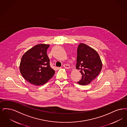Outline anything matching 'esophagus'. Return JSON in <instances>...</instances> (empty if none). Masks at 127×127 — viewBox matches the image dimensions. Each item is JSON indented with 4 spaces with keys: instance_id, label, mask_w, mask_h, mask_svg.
<instances>
[{
    "instance_id": "1",
    "label": "esophagus",
    "mask_w": 127,
    "mask_h": 127,
    "mask_svg": "<svg viewBox=\"0 0 127 127\" xmlns=\"http://www.w3.org/2000/svg\"><path fill=\"white\" fill-rule=\"evenodd\" d=\"M63 66L65 68V69H70V66L69 64H64Z\"/></svg>"
}]
</instances>
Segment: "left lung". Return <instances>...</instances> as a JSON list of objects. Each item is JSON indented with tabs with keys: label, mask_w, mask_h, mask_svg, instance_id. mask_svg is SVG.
<instances>
[{
	"label": "left lung",
	"mask_w": 127,
	"mask_h": 127,
	"mask_svg": "<svg viewBox=\"0 0 127 127\" xmlns=\"http://www.w3.org/2000/svg\"><path fill=\"white\" fill-rule=\"evenodd\" d=\"M102 67L101 60L95 50L83 43L78 45L76 68L82 75L78 84L88 85L99 75Z\"/></svg>",
	"instance_id": "obj_1"
}]
</instances>
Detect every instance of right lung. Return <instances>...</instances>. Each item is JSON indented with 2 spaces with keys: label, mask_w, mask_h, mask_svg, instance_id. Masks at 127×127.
I'll list each match as a JSON object with an SVG mask.
<instances>
[{
  "label": "right lung",
  "mask_w": 127,
  "mask_h": 127,
  "mask_svg": "<svg viewBox=\"0 0 127 127\" xmlns=\"http://www.w3.org/2000/svg\"><path fill=\"white\" fill-rule=\"evenodd\" d=\"M49 44H38L28 50L22 56L19 70L23 78L34 85H42L55 74L50 65L47 55Z\"/></svg>",
  "instance_id": "obj_1"
}]
</instances>
